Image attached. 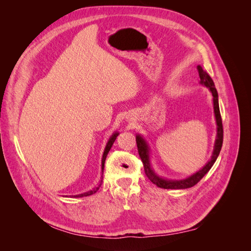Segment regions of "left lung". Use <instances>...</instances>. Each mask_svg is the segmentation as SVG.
Segmentation results:
<instances>
[{"label":"left lung","instance_id":"obj_1","mask_svg":"<svg viewBox=\"0 0 251 251\" xmlns=\"http://www.w3.org/2000/svg\"><path fill=\"white\" fill-rule=\"evenodd\" d=\"M197 69H198V72H199L200 83L209 89L210 93L212 95V100H214V112H215V117H216V123H217V138L215 141L214 151H212L210 160L206 164H205L199 172H197L196 174L192 175V176H189V177H187L185 179H182V180H169V179H164V178L159 177L158 175L154 172V170L151 168L150 148L148 146V143L141 137L140 135H136V143H137L138 153H139V157L143 163L144 172H146L147 177L158 187L166 188V189H184V188H189V187L196 185L205 176V175H206V173L211 169V166L214 165V163L216 162L217 158L220 154V151H221V148H222L223 125H222L221 114H220L217 89L215 87L214 80H212L209 75L202 69L201 66L197 67Z\"/></svg>","mask_w":251,"mask_h":251}]
</instances>
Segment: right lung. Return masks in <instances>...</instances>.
<instances>
[{
	"label": "right lung",
	"instance_id": "right-lung-1",
	"mask_svg": "<svg viewBox=\"0 0 251 251\" xmlns=\"http://www.w3.org/2000/svg\"><path fill=\"white\" fill-rule=\"evenodd\" d=\"M118 134H119V133H117V132L113 133V135L111 136L109 141H108V143H107V146H105V149H104V151H103V155H102V159H101V178H100V184H98L95 188L91 189V191H89V192H87V193H83V194H79V195H76V196H73L74 198H81V197L91 196V195L95 194V193L98 191V189H100V185H101V183H102V178H103L102 175H103V169H104L105 158H107V155H108V153H109V151L111 150V148H112V146H113V143H114V141H115V139H116V137L118 136Z\"/></svg>",
	"mask_w": 251,
	"mask_h": 251
}]
</instances>
